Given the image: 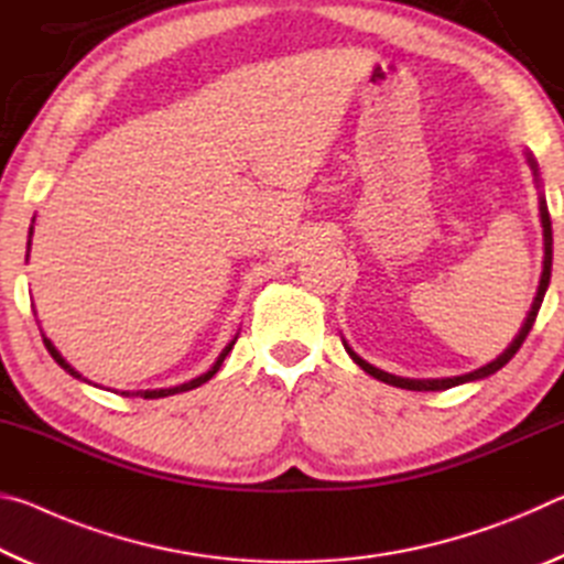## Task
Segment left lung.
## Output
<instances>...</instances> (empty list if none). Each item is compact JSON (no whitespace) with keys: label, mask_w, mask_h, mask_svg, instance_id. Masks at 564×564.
Instances as JSON below:
<instances>
[{"label":"left lung","mask_w":564,"mask_h":564,"mask_svg":"<svg viewBox=\"0 0 564 564\" xmlns=\"http://www.w3.org/2000/svg\"><path fill=\"white\" fill-rule=\"evenodd\" d=\"M528 161H530V166H532V171H534V176H538V164H534V159L528 156ZM540 221H542V238H545V261H542V275H540L538 295H534L532 308H530V313H528V318H524L520 333H518V336H514V340L510 343V348L505 350L502 356H498L492 362H488V366L477 368V370H473V373H467V376L441 378V380H410V378L390 376V373H386V370H378V368L370 366V362L358 358L356 352H352V350L346 346V350L350 352V358L356 360L358 366H360L362 370H366V373L373 376V378L383 380V383H390V386H395V388H408V390H447V388H453V386L467 383V380H480V378H488V376H492V373H498V370L505 366V362H510L514 352L520 350L524 338H528V333L532 330V323H534V318H538V311H540V305H542V299H545V291H547V285H550V275H552V221H550V212H547L545 196H540Z\"/></svg>","instance_id":"1"}]
</instances>
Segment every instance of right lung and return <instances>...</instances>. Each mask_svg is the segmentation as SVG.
I'll return each instance as SVG.
<instances>
[{"instance_id": "obj_1", "label": "right lung", "mask_w": 564, "mask_h": 564, "mask_svg": "<svg viewBox=\"0 0 564 564\" xmlns=\"http://www.w3.org/2000/svg\"><path fill=\"white\" fill-rule=\"evenodd\" d=\"M30 246H32V228H30ZM30 256V253H26ZM44 338V346H46V350L52 352V358L59 362V366L66 370V373L69 376H74V378H82L79 373H76V370L69 366V362H66L62 356H59V350H56L54 346H52V340L46 338V336H42ZM238 338V336H236ZM236 338L228 343V346L221 350V356L216 358V362L212 368L206 370L204 376H198V378H194V380H188V383H184V386H176V388H159V390H137V393H131V390H121V395H127V398H131V395H139V398H147V400H154V398H166V395H176V393H186V390H194V388H198V386H204L206 380H212L216 373H218V368H221V362L226 360V356L228 352H231V348H234V343H236Z\"/></svg>"}]
</instances>
